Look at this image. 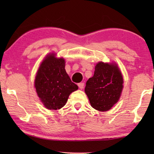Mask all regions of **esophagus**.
Returning <instances> with one entry per match:
<instances>
[{
    "instance_id": "obj_1",
    "label": "esophagus",
    "mask_w": 154,
    "mask_h": 154,
    "mask_svg": "<svg viewBox=\"0 0 154 154\" xmlns=\"http://www.w3.org/2000/svg\"><path fill=\"white\" fill-rule=\"evenodd\" d=\"M84 85H85V84H84V83H80L78 84V86H79L80 89L82 90L84 88Z\"/></svg>"
}]
</instances>
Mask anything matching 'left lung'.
Returning <instances> with one entry per match:
<instances>
[{
	"label": "left lung",
	"instance_id": "obj_1",
	"mask_svg": "<svg viewBox=\"0 0 154 154\" xmlns=\"http://www.w3.org/2000/svg\"><path fill=\"white\" fill-rule=\"evenodd\" d=\"M123 83V76L116 65L99 62L94 75L86 83L85 92L94 109L106 111L119 101Z\"/></svg>",
	"mask_w": 154,
	"mask_h": 154
}]
</instances>
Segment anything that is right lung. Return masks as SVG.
I'll return each mask as SVG.
<instances>
[{
  "instance_id": "add662e5",
  "label": "right lung",
  "mask_w": 154,
  "mask_h": 154,
  "mask_svg": "<svg viewBox=\"0 0 154 154\" xmlns=\"http://www.w3.org/2000/svg\"><path fill=\"white\" fill-rule=\"evenodd\" d=\"M35 88L44 106L50 110L64 106L69 94L79 88L66 73L64 59L56 58L54 54L46 57L41 63L35 76Z\"/></svg>"
}]
</instances>
